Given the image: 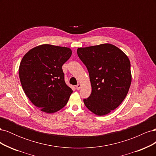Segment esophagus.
Returning <instances> with one entry per match:
<instances>
[{
	"label": "esophagus",
	"mask_w": 156,
	"mask_h": 156,
	"mask_svg": "<svg viewBox=\"0 0 156 156\" xmlns=\"http://www.w3.org/2000/svg\"><path fill=\"white\" fill-rule=\"evenodd\" d=\"M81 88V84H80V83L77 84V85L76 86L77 90H80V88Z\"/></svg>",
	"instance_id": "34e87169"
}]
</instances>
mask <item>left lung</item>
I'll use <instances>...</instances> for the list:
<instances>
[{"instance_id":"obj_1","label":"left lung","mask_w":156,"mask_h":156,"mask_svg":"<svg viewBox=\"0 0 156 156\" xmlns=\"http://www.w3.org/2000/svg\"><path fill=\"white\" fill-rule=\"evenodd\" d=\"M88 71L92 92L83 100L88 109L98 116L107 115L126 97L131 83L130 61L114 45L103 44L77 50Z\"/></svg>"}]
</instances>
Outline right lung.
Segmentation results:
<instances>
[{"instance_id": "right-lung-1", "label": "right lung", "mask_w": 156, "mask_h": 156, "mask_svg": "<svg viewBox=\"0 0 156 156\" xmlns=\"http://www.w3.org/2000/svg\"><path fill=\"white\" fill-rule=\"evenodd\" d=\"M72 53L66 47L43 44L23 57L19 68L22 88L41 111L56 112L67 104L73 90L65 83L62 66Z\"/></svg>"}]
</instances>
